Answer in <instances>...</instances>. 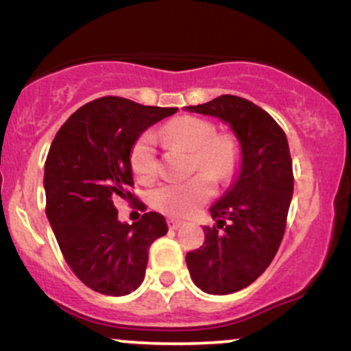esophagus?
Masks as SVG:
<instances>
[{
  "label": "esophagus",
  "instance_id": "esophagus-1",
  "mask_svg": "<svg viewBox=\"0 0 351 351\" xmlns=\"http://www.w3.org/2000/svg\"><path fill=\"white\" fill-rule=\"evenodd\" d=\"M183 221H180V219H173V217H170V219H168V228L170 229H178V228H181L183 226Z\"/></svg>",
  "mask_w": 351,
  "mask_h": 351
}]
</instances>
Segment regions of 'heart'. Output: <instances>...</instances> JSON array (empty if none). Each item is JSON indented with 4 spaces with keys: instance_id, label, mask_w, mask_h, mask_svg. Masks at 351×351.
<instances>
[{
    "instance_id": "heart-1",
    "label": "heart",
    "mask_w": 351,
    "mask_h": 351,
    "mask_svg": "<svg viewBox=\"0 0 351 351\" xmlns=\"http://www.w3.org/2000/svg\"><path fill=\"white\" fill-rule=\"evenodd\" d=\"M162 138L193 153L191 168L203 173L184 181H170L152 191V204L168 216L193 215L213 195V180L223 183L234 176L241 163V145L231 134H215V127L198 117H176L165 125ZM130 165L136 178L147 181L158 173L155 136L143 134L134 143Z\"/></svg>"
}]
</instances>
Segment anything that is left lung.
<instances>
[{"label": "left lung", "mask_w": 351, "mask_h": 351, "mask_svg": "<svg viewBox=\"0 0 351 351\" xmlns=\"http://www.w3.org/2000/svg\"><path fill=\"white\" fill-rule=\"evenodd\" d=\"M184 108L223 120L241 145L239 171L209 208L216 226H204L203 245L186 254L201 291L226 295L251 285L279 249L293 195L291 152L276 120L249 100L221 95Z\"/></svg>", "instance_id": "1"}]
</instances>
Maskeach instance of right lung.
<instances>
[{"label": "right lung", "mask_w": 351, "mask_h": 351, "mask_svg": "<svg viewBox=\"0 0 351 351\" xmlns=\"http://www.w3.org/2000/svg\"><path fill=\"white\" fill-rule=\"evenodd\" d=\"M176 110L102 97L75 110L52 140L44 167L46 215L66 263L92 291L120 297L138 289L148 249L168 232L160 213L122 223L114 201L134 198V143ZM136 206L145 209L140 201Z\"/></svg>", "instance_id": "obj_1"}]
</instances>
